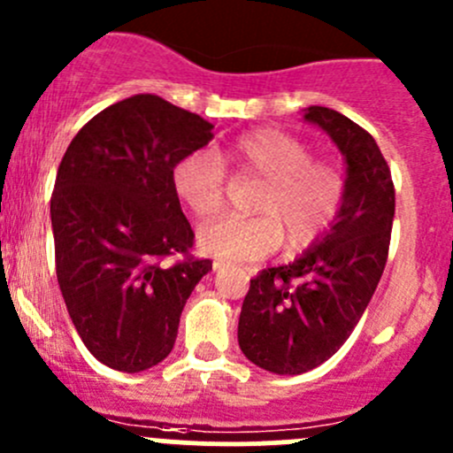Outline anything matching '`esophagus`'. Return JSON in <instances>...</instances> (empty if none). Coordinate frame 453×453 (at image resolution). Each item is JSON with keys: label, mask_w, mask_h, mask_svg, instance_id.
<instances>
[{"label": "esophagus", "mask_w": 453, "mask_h": 453, "mask_svg": "<svg viewBox=\"0 0 453 453\" xmlns=\"http://www.w3.org/2000/svg\"><path fill=\"white\" fill-rule=\"evenodd\" d=\"M223 267H226V263H219V260H217V263L212 265V269H214V272H221Z\"/></svg>", "instance_id": "obj_1"}]
</instances>
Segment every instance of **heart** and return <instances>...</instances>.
<instances>
[{
  "instance_id": "heart-1",
  "label": "heart",
  "mask_w": 453,
  "mask_h": 453,
  "mask_svg": "<svg viewBox=\"0 0 453 453\" xmlns=\"http://www.w3.org/2000/svg\"><path fill=\"white\" fill-rule=\"evenodd\" d=\"M236 177L258 181L252 201L258 217H221L197 232L203 254L252 263L276 252L287 239L289 250L315 243L340 214L346 184L333 164L315 162L304 142L276 129L243 135L227 150ZM173 190L195 217L208 219L226 201V171L210 150H193L173 168Z\"/></svg>"
}]
</instances>
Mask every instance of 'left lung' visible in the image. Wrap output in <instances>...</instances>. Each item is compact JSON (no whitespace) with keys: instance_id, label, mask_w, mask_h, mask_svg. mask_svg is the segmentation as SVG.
Here are the masks:
<instances>
[{"instance_id":"1","label":"left lung","mask_w":453,"mask_h":453,"mask_svg":"<svg viewBox=\"0 0 453 453\" xmlns=\"http://www.w3.org/2000/svg\"><path fill=\"white\" fill-rule=\"evenodd\" d=\"M303 113L344 157L346 195L333 226L294 263L250 280L239 346L273 374L313 370L349 340L381 280L395 219L390 168L372 135L335 109L311 104Z\"/></svg>"}]
</instances>
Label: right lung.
<instances>
[{"mask_svg": "<svg viewBox=\"0 0 453 453\" xmlns=\"http://www.w3.org/2000/svg\"><path fill=\"white\" fill-rule=\"evenodd\" d=\"M212 125L155 94L96 113L58 166L52 217L57 278L91 355L120 372L168 357L186 300L212 260L188 254L193 230L173 168L212 140Z\"/></svg>", "mask_w": 453, "mask_h": 453, "instance_id": "obj_1", "label": "right lung"}]
</instances>
